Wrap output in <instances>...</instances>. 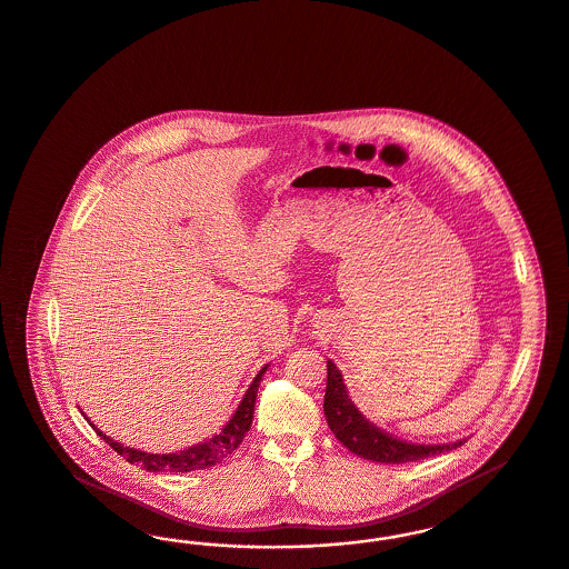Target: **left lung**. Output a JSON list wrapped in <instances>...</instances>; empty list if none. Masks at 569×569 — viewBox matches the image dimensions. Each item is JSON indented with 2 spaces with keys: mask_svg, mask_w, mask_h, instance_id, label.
Masks as SVG:
<instances>
[{
  "mask_svg": "<svg viewBox=\"0 0 569 569\" xmlns=\"http://www.w3.org/2000/svg\"><path fill=\"white\" fill-rule=\"evenodd\" d=\"M323 415L330 430L351 453L379 463H407L432 455L447 453L461 447L466 440L449 445H410L372 426L347 396L341 370L328 360V383L323 396Z\"/></svg>",
  "mask_w": 569,
  "mask_h": 569,
  "instance_id": "8db88e82",
  "label": "left lung"
}]
</instances>
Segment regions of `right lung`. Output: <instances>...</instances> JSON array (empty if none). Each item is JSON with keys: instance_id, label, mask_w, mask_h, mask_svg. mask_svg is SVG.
I'll return each instance as SVG.
<instances>
[{"instance_id": "obj_1", "label": "right lung", "mask_w": 569, "mask_h": 569, "mask_svg": "<svg viewBox=\"0 0 569 569\" xmlns=\"http://www.w3.org/2000/svg\"><path fill=\"white\" fill-rule=\"evenodd\" d=\"M267 368L269 366H264L256 375V379L251 381L250 389L246 391L241 405L237 407L232 419L228 421L222 432H218L213 438L204 440L201 445H194V447H190L186 451H180V453H143L139 449L124 447V445L112 440L110 436H106L99 428H94L91 421H89V417H84V419L91 423L92 430L99 433L114 449L116 453L124 457L129 463H139L148 472H192V470H204V468H211V466L222 463L224 459H228L230 455L239 449V445L243 442L246 433L250 432L258 387H260L262 375L267 372Z\"/></svg>"}]
</instances>
